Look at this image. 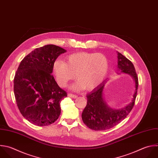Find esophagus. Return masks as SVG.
Masks as SVG:
<instances>
[{"instance_id": "obj_1", "label": "esophagus", "mask_w": 158, "mask_h": 158, "mask_svg": "<svg viewBox=\"0 0 158 158\" xmlns=\"http://www.w3.org/2000/svg\"><path fill=\"white\" fill-rule=\"evenodd\" d=\"M68 96L70 98H77V96L76 94H72V93H69L68 94Z\"/></svg>"}]
</instances>
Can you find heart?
I'll list each match as a JSON object with an SVG mask.
<instances>
[{
    "instance_id": "heart-1",
    "label": "heart",
    "mask_w": 158,
    "mask_h": 158,
    "mask_svg": "<svg viewBox=\"0 0 158 158\" xmlns=\"http://www.w3.org/2000/svg\"><path fill=\"white\" fill-rule=\"evenodd\" d=\"M109 68L107 57L102 54L77 52L66 57V62L56 60L53 63L52 73L57 83L62 87L75 78L78 81L72 86L77 90L84 88L92 90L105 77Z\"/></svg>"
}]
</instances>
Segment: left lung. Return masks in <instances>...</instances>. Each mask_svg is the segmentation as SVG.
Here are the masks:
<instances>
[{
    "label": "left lung",
    "instance_id": "left-lung-1",
    "mask_svg": "<svg viewBox=\"0 0 158 158\" xmlns=\"http://www.w3.org/2000/svg\"><path fill=\"white\" fill-rule=\"evenodd\" d=\"M118 69L121 72L128 73L135 81L136 89L131 102L120 110H114L109 107L104 101L102 91L106 81L86 95L87 104L82 112V120L89 128L96 130H106L114 127L123 120L133 109L136 97L138 78L132 62L118 52Z\"/></svg>",
    "mask_w": 158,
    "mask_h": 158
}]
</instances>
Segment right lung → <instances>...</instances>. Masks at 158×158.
<instances>
[{"instance_id":"1","label":"right lung","mask_w":158,"mask_h":158,"mask_svg":"<svg viewBox=\"0 0 158 158\" xmlns=\"http://www.w3.org/2000/svg\"><path fill=\"white\" fill-rule=\"evenodd\" d=\"M65 52L59 46L46 45L28 54L18 67L14 80L16 102L22 115L34 125H51L60 114V102L67 93L51 73L53 63Z\"/></svg>"}]
</instances>
